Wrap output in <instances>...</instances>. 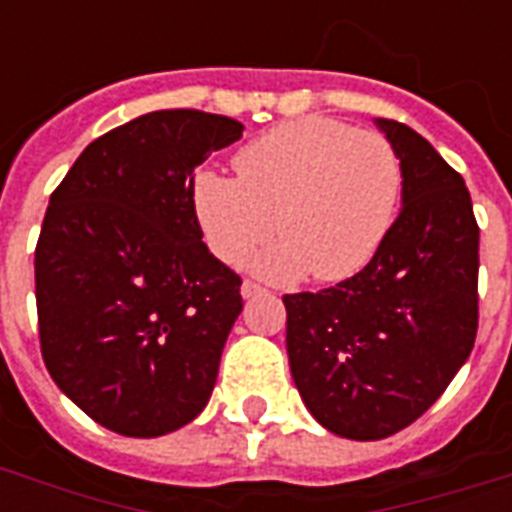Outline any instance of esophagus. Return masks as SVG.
Listing matches in <instances>:
<instances>
[{"mask_svg": "<svg viewBox=\"0 0 512 512\" xmlns=\"http://www.w3.org/2000/svg\"><path fill=\"white\" fill-rule=\"evenodd\" d=\"M260 292H263V287H260V284H255V281H244V284H241V297H255V295H260Z\"/></svg>", "mask_w": 512, "mask_h": 512, "instance_id": "esophagus-1", "label": "esophagus"}]
</instances>
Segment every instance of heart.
Here are the masks:
<instances>
[{
  "label": "heart",
  "mask_w": 512,
  "mask_h": 512,
  "mask_svg": "<svg viewBox=\"0 0 512 512\" xmlns=\"http://www.w3.org/2000/svg\"><path fill=\"white\" fill-rule=\"evenodd\" d=\"M236 180L199 172L193 209L209 249L233 263L281 233L247 265L271 281H342L369 265L396 220L404 170L385 135L335 119H295L233 156Z\"/></svg>",
  "instance_id": "heart-1"
}]
</instances>
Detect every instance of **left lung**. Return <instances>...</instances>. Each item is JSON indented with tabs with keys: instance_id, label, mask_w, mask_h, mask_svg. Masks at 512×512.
<instances>
[{
	"instance_id": "left-lung-1",
	"label": "left lung",
	"mask_w": 512,
	"mask_h": 512,
	"mask_svg": "<svg viewBox=\"0 0 512 512\" xmlns=\"http://www.w3.org/2000/svg\"><path fill=\"white\" fill-rule=\"evenodd\" d=\"M404 170V207L366 268L284 295L287 353L311 414L335 436L388 438L436 404L478 332V223L465 180L428 140L377 119Z\"/></svg>"
}]
</instances>
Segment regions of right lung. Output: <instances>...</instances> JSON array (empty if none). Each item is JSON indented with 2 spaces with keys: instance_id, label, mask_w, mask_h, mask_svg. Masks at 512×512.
<instances>
[{
  "instance_id": "right-lung-1",
  "label": "right lung",
  "mask_w": 512,
  "mask_h": 512,
  "mask_svg": "<svg viewBox=\"0 0 512 512\" xmlns=\"http://www.w3.org/2000/svg\"><path fill=\"white\" fill-rule=\"evenodd\" d=\"M241 132L231 116L154 111L92 140L52 191L34 255L44 366L119 436L172 433L212 396L244 303L201 241L193 172Z\"/></svg>"
}]
</instances>
